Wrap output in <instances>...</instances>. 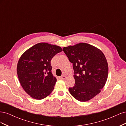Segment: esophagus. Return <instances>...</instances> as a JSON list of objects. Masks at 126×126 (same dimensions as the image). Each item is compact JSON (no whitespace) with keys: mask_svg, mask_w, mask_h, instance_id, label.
<instances>
[{"mask_svg":"<svg viewBox=\"0 0 126 126\" xmlns=\"http://www.w3.org/2000/svg\"><path fill=\"white\" fill-rule=\"evenodd\" d=\"M66 78H67V77L64 75H63L62 76H61L60 77V79H62L63 80H65Z\"/></svg>","mask_w":126,"mask_h":126,"instance_id":"1","label":"esophagus"}]
</instances>
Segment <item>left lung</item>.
<instances>
[{
  "label": "left lung",
  "instance_id": "obj_1",
  "mask_svg": "<svg viewBox=\"0 0 126 126\" xmlns=\"http://www.w3.org/2000/svg\"><path fill=\"white\" fill-rule=\"evenodd\" d=\"M63 51L73 64L75 83L69 88L70 94L80 101L90 100L100 93L107 80L108 65L104 54L86 43L63 47Z\"/></svg>",
  "mask_w": 126,
  "mask_h": 126
}]
</instances>
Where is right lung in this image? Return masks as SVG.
<instances>
[{
  "instance_id": "1",
  "label": "right lung",
  "mask_w": 126,
  "mask_h": 126,
  "mask_svg": "<svg viewBox=\"0 0 126 126\" xmlns=\"http://www.w3.org/2000/svg\"><path fill=\"white\" fill-rule=\"evenodd\" d=\"M62 51L58 46L40 43L21 56L17 67L18 77L22 87L30 97L43 99L54 90L57 79L51 72L50 62L53 57Z\"/></svg>"
}]
</instances>
